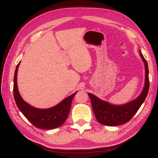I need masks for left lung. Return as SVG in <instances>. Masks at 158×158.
I'll list each match as a JSON object with an SVG mask.
<instances>
[{"instance_id":"1","label":"left lung","mask_w":158,"mask_h":158,"mask_svg":"<svg viewBox=\"0 0 158 158\" xmlns=\"http://www.w3.org/2000/svg\"><path fill=\"white\" fill-rule=\"evenodd\" d=\"M142 59L145 67V82L143 92L137 99L123 105H114L97 98L96 96L89 93L94 115L97 121L106 126H117L127 123L145 100L149 91V71L148 62L140 52Z\"/></svg>"}]
</instances>
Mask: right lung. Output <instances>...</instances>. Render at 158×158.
<instances>
[{"label":"right lung","instance_id":"obj_1","mask_svg":"<svg viewBox=\"0 0 158 158\" xmlns=\"http://www.w3.org/2000/svg\"><path fill=\"white\" fill-rule=\"evenodd\" d=\"M20 63L18 64L15 71L13 80V96L16 105L24 116L35 127L39 129H55L62 125L69 113L72 101L75 94L66 97L57 105L48 109H37L31 106L23 100L19 94L17 85V73Z\"/></svg>","mask_w":158,"mask_h":158}]
</instances>
